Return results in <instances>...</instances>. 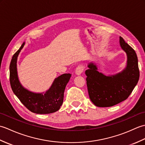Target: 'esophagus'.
Listing matches in <instances>:
<instances>
[{
    "mask_svg": "<svg viewBox=\"0 0 145 145\" xmlns=\"http://www.w3.org/2000/svg\"><path fill=\"white\" fill-rule=\"evenodd\" d=\"M84 66L83 65H78L75 69V73L77 75H80L81 73L84 72Z\"/></svg>",
    "mask_w": 145,
    "mask_h": 145,
    "instance_id": "1",
    "label": "esophagus"
}]
</instances>
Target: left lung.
I'll list each match as a JSON object with an SVG mask.
<instances>
[{"label": "left lung", "mask_w": 145, "mask_h": 145, "mask_svg": "<svg viewBox=\"0 0 145 145\" xmlns=\"http://www.w3.org/2000/svg\"><path fill=\"white\" fill-rule=\"evenodd\" d=\"M120 45L127 56V66L121 72L106 76L98 72L93 62L85 71L89 97L97 106L110 107L125 100L138 84L140 71L136 52L121 37Z\"/></svg>", "instance_id": "obj_1"}]
</instances>
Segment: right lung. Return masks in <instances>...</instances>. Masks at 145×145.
<instances>
[{
  "mask_svg": "<svg viewBox=\"0 0 145 145\" xmlns=\"http://www.w3.org/2000/svg\"><path fill=\"white\" fill-rule=\"evenodd\" d=\"M25 45L24 42L16 52L10 64V83L12 90L21 103L30 112L37 114H48L57 112L63 103L64 91L72 74L64 73L55 78L50 87L45 92L35 93L24 88L18 80L17 58Z\"/></svg>",
  "mask_w": 145,
  "mask_h": 145,
  "instance_id": "1",
  "label": "right lung"
}]
</instances>
